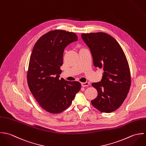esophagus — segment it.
<instances>
[{"mask_svg":"<svg viewBox=\"0 0 146 146\" xmlns=\"http://www.w3.org/2000/svg\"><path fill=\"white\" fill-rule=\"evenodd\" d=\"M81 85L82 87H86V86H88L90 85V83L89 82H82V83H81Z\"/></svg>","mask_w":146,"mask_h":146,"instance_id":"34e87169","label":"esophagus"}]
</instances>
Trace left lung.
Masks as SVG:
<instances>
[{
    "label": "left lung",
    "instance_id": "8db88e82",
    "mask_svg": "<svg viewBox=\"0 0 146 146\" xmlns=\"http://www.w3.org/2000/svg\"><path fill=\"white\" fill-rule=\"evenodd\" d=\"M81 36L90 50L94 65L104 70L101 81L92 84L98 96L91 104L102 112H113L122 105L131 86L126 57L116 40L107 33H83Z\"/></svg>",
    "mask_w": 146,
    "mask_h": 146
}]
</instances>
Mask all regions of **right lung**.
Listing matches in <instances>:
<instances>
[{
	"instance_id": "1",
	"label": "right lung",
	"mask_w": 146,
	"mask_h": 146,
	"mask_svg": "<svg viewBox=\"0 0 146 146\" xmlns=\"http://www.w3.org/2000/svg\"><path fill=\"white\" fill-rule=\"evenodd\" d=\"M78 37L73 32L51 30L35 43L30 58L27 81L39 106L51 113H59L71 104L81 84L59 80L65 48Z\"/></svg>"
}]
</instances>
